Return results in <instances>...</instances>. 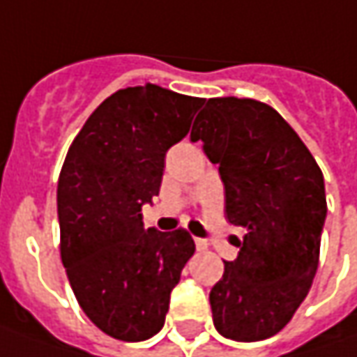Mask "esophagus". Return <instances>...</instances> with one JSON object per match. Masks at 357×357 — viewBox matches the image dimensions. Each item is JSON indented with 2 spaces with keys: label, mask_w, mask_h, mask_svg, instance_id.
I'll return each instance as SVG.
<instances>
[{
  "label": "esophagus",
  "mask_w": 357,
  "mask_h": 357,
  "mask_svg": "<svg viewBox=\"0 0 357 357\" xmlns=\"http://www.w3.org/2000/svg\"><path fill=\"white\" fill-rule=\"evenodd\" d=\"M195 244H197L199 250H206V248H208V242L204 238H195Z\"/></svg>",
  "instance_id": "1"
}]
</instances>
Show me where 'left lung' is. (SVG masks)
Masks as SVG:
<instances>
[{
  "instance_id": "1",
  "label": "left lung",
  "mask_w": 357,
  "mask_h": 357,
  "mask_svg": "<svg viewBox=\"0 0 357 357\" xmlns=\"http://www.w3.org/2000/svg\"><path fill=\"white\" fill-rule=\"evenodd\" d=\"M190 141L218 165L228 222L246 230L211 290L214 328L234 342L266 340L292 320L316 276L324 174L294 129L254 99H208Z\"/></svg>"
}]
</instances>
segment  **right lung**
<instances>
[{
    "mask_svg": "<svg viewBox=\"0 0 357 357\" xmlns=\"http://www.w3.org/2000/svg\"><path fill=\"white\" fill-rule=\"evenodd\" d=\"M204 99L146 83L113 93L79 130L57 186L61 260L77 302L105 334L143 342L160 332L172 288L195 254L185 228L143 227L165 157Z\"/></svg>",
    "mask_w": 357,
    "mask_h": 357,
    "instance_id": "obj_1",
    "label": "right lung"
}]
</instances>
